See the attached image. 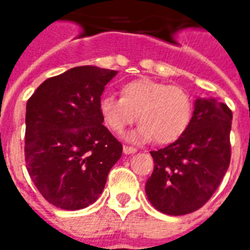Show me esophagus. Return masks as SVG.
Listing matches in <instances>:
<instances>
[{"instance_id": "34e87169", "label": "esophagus", "mask_w": 250, "mask_h": 250, "mask_svg": "<svg viewBox=\"0 0 250 250\" xmlns=\"http://www.w3.org/2000/svg\"><path fill=\"white\" fill-rule=\"evenodd\" d=\"M123 150H124V153H125V154H133V153H136V151H137L136 147H133V146H127V145H124Z\"/></svg>"}]
</instances>
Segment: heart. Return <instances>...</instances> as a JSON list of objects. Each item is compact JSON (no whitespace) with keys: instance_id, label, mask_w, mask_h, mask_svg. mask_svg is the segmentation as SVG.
Here are the masks:
<instances>
[{"instance_id":"1","label":"heart","mask_w":250,"mask_h":250,"mask_svg":"<svg viewBox=\"0 0 250 250\" xmlns=\"http://www.w3.org/2000/svg\"><path fill=\"white\" fill-rule=\"evenodd\" d=\"M99 110L110 132L121 134L137 120L141 125L130 136L132 140L171 144L188 126L192 101L178 85L140 78L124 84L121 97L101 96Z\"/></svg>"}]
</instances>
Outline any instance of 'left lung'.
Segmentation results:
<instances>
[{
  "instance_id": "1",
  "label": "left lung",
  "mask_w": 250,
  "mask_h": 250,
  "mask_svg": "<svg viewBox=\"0 0 250 250\" xmlns=\"http://www.w3.org/2000/svg\"><path fill=\"white\" fill-rule=\"evenodd\" d=\"M232 110L215 99H196L186 132L166 147L150 151L153 174L145 191L159 212L181 216L203 207L230 162Z\"/></svg>"
}]
</instances>
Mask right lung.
Segmentation results:
<instances>
[{
    "label": "right lung",
    "mask_w": 250,
    "mask_h": 250,
    "mask_svg": "<svg viewBox=\"0 0 250 250\" xmlns=\"http://www.w3.org/2000/svg\"><path fill=\"white\" fill-rule=\"evenodd\" d=\"M117 71L75 67L50 78L26 104L25 161L48 203L76 211L95 203L123 145L103 125L99 101Z\"/></svg>",
    "instance_id": "right-lung-1"
}]
</instances>
